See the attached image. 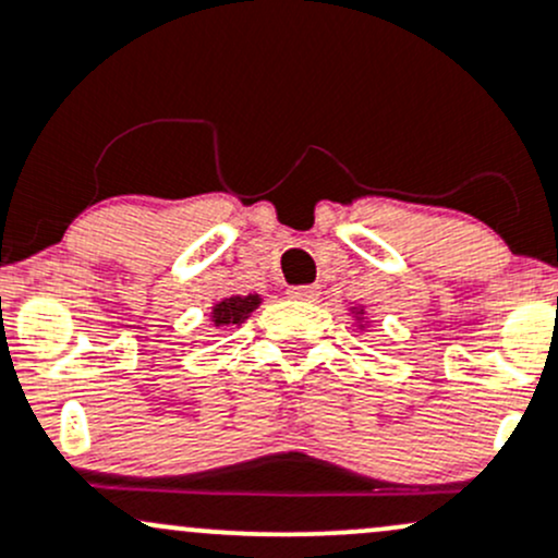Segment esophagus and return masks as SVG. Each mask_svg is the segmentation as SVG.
<instances>
[{"label": "esophagus", "mask_w": 558, "mask_h": 558, "mask_svg": "<svg viewBox=\"0 0 558 558\" xmlns=\"http://www.w3.org/2000/svg\"><path fill=\"white\" fill-rule=\"evenodd\" d=\"M318 294H320V291L315 289V286H291V289H289V296L291 299H302V302H315Z\"/></svg>", "instance_id": "obj_1"}]
</instances>
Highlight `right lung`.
I'll list each match as a JSON object with an SVG mask.
<instances>
[{"instance_id":"1","label":"right lung","mask_w":558,"mask_h":558,"mask_svg":"<svg viewBox=\"0 0 558 558\" xmlns=\"http://www.w3.org/2000/svg\"><path fill=\"white\" fill-rule=\"evenodd\" d=\"M259 307V296H230L214 307V324L216 326H230V324H245L251 313Z\"/></svg>"}]
</instances>
